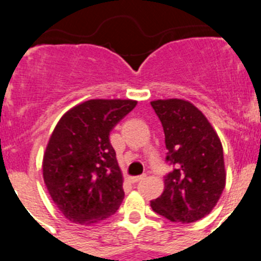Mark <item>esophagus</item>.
I'll return each mask as SVG.
<instances>
[{"label":"esophagus","mask_w":261,"mask_h":261,"mask_svg":"<svg viewBox=\"0 0 261 261\" xmlns=\"http://www.w3.org/2000/svg\"><path fill=\"white\" fill-rule=\"evenodd\" d=\"M145 174H141V176H135V177H130V182H133V184H136V182L141 181V179L145 178Z\"/></svg>","instance_id":"obj_1"}]
</instances>
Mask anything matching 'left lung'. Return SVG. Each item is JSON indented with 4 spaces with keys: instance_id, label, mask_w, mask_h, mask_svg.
<instances>
[{
    "instance_id": "obj_1",
    "label": "left lung",
    "mask_w": 261,
    "mask_h": 261,
    "mask_svg": "<svg viewBox=\"0 0 261 261\" xmlns=\"http://www.w3.org/2000/svg\"><path fill=\"white\" fill-rule=\"evenodd\" d=\"M164 131L163 194L151 209L171 222L192 223L211 213L226 186L223 148L205 116L184 99L150 102Z\"/></svg>"
}]
</instances>
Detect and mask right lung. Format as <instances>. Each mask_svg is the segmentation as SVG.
<instances>
[{
	"label": "right lung",
	"mask_w": 261,
	"mask_h": 261,
	"mask_svg": "<svg viewBox=\"0 0 261 261\" xmlns=\"http://www.w3.org/2000/svg\"><path fill=\"white\" fill-rule=\"evenodd\" d=\"M135 106L130 99H92L58 121L43 158V178L69 221L89 226L120 208L125 192L110 133Z\"/></svg>",
	"instance_id": "1"
}]
</instances>
